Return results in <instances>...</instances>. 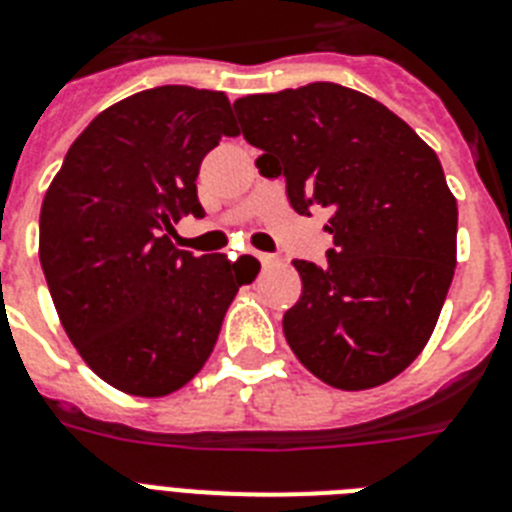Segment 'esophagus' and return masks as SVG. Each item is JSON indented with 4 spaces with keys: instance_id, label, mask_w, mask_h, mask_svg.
<instances>
[{
    "instance_id": "obj_1",
    "label": "esophagus",
    "mask_w": 512,
    "mask_h": 512,
    "mask_svg": "<svg viewBox=\"0 0 512 512\" xmlns=\"http://www.w3.org/2000/svg\"><path fill=\"white\" fill-rule=\"evenodd\" d=\"M255 260H260V265H263V268H270V265H276L278 260L273 255H265V252H255Z\"/></svg>"
}]
</instances>
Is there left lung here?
Listing matches in <instances>:
<instances>
[{
	"label": "left lung",
	"mask_w": 512,
	"mask_h": 512,
	"mask_svg": "<svg viewBox=\"0 0 512 512\" xmlns=\"http://www.w3.org/2000/svg\"><path fill=\"white\" fill-rule=\"evenodd\" d=\"M255 166L296 213L330 210L328 263L294 260L296 359L338 390L393 380L427 346L455 273L458 205L440 158L388 106L336 83L234 101Z\"/></svg>",
	"instance_id": "8db88e82"
}]
</instances>
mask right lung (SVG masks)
<instances>
[{"instance_id":"add662e5","label":"right lung","mask_w":512,"mask_h":512,"mask_svg":"<svg viewBox=\"0 0 512 512\" xmlns=\"http://www.w3.org/2000/svg\"><path fill=\"white\" fill-rule=\"evenodd\" d=\"M236 137L216 90L161 85L101 111L41 205L38 257L64 333L103 382L161 398L208 362L242 278L226 255L171 242L192 213L200 163Z\"/></svg>"}]
</instances>
